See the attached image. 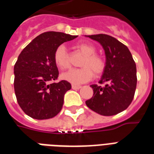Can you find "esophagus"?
<instances>
[{
  "label": "esophagus",
  "instance_id": "1",
  "mask_svg": "<svg viewBox=\"0 0 154 154\" xmlns=\"http://www.w3.org/2000/svg\"><path fill=\"white\" fill-rule=\"evenodd\" d=\"M72 89H81L80 85H72Z\"/></svg>",
  "mask_w": 154,
  "mask_h": 154
}]
</instances>
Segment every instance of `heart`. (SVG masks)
Returning a JSON list of instances; mask_svg holds the SVG:
<instances>
[{
    "label": "heart",
    "mask_w": 154,
    "mask_h": 154,
    "mask_svg": "<svg viewBox=\"0 0 154 154\" xmlns=\"http://www.w3.org/2000/svg\"><path fill=\"white\" fill-rule=\"evenodd\" d=\"M75 48L85 56L81 62L82 68L72 69L64 72L61 75L62 79L72 84L78 85L90 81L94 77V73L96 76L102 74L105 69L106 62L101 56L96 54V48L93 45L80 42L75 45ZM53 59L60 69L69 68V59L65 45H60L56 49Z\"/></svg>",
    "instance_id": "heart-1"
}]
</instances>
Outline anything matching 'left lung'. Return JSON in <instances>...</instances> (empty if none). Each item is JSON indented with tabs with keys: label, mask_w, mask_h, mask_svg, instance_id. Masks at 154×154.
<instances>
[{
	"label": "left lung",
	"mask_w": 154,
	"mask_h": 154,
	"mask_svg": "<svg viewBox=\"0 0 154 154\" xmlns=\"http://www.w3.org/2000/svg\"><path fill=\"white\" fill-rule=\"evenodd\" d=\"M102 45L106 57L101 86L92 85L94 95L85 101L88 107L103 116H112L124 111L134 99L137 87V68L126 45L106 34L87 36Z\"/></svg>",
	"instance_id": "1"
}]
</instances>
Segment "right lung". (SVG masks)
I'll return each instance as SVG.
<instances>
[{
	"label": "right lung",
	"instance_id": "right-lung-1",
	"mask_svg": "<svg viewBox=\"0 0 154 154\" xmlns=\"http://www.w3.org/2000/svg\"><path fill=\"white\" fill-rule=\"evenodd\" d=\"M77 37L43 32L20 53L14 65V91L20 107L30 117L49 119L62 109L64 96L71 84L65 80L53 82L59 75L53 55L59 45Z\"/></svg>",
	"mask_w": 154,
	"mask_h": 154
}]
</instances>
